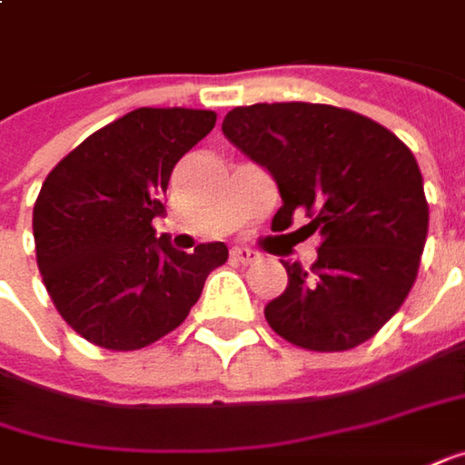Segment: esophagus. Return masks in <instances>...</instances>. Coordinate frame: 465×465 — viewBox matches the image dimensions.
I'll return each mask as SVG.
<instances>
[{
    "mask_svg": "<svg viewBox=\"0 0 465 465\" xmlns=\"http://www.w3.org/2000/svg\"><path fill=\"white\" fill-rule=\"evenodd\" d=\"M232 257L236 260V262H242V264L257 262V260H260V257H257V252H254V249H249V247H233Z\"/></svg>",
    "mask_w": 465,
    "mask_h": 465,
    "instance_id": "obj_1",
    "label": "esophagus"
}]
</instances>
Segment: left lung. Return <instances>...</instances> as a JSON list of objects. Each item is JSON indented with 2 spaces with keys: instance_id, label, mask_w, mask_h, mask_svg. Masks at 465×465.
I'll return each mask as SVG.
<instances>
[{
  "instance_id": "left-lung-1",
  "label": "left lung",
  "mask_w": 465,
  "mask_h": 465,
  "mask_svg": "<svg viewBox=\"0 0 465 465\" xmlns=\"http://www.w3.org/2000/svg\"><path fill=\"white\" fill-rule=\"evenodd\" d=\"M223 136L278 183L272 229L296 213L322 236L316 262H282L285 293L264 306L282 340L342 352L371 340L417 281L430 208L407 143L361 113L313 103L233 107Z\"/></svg>"
}]
</instances>
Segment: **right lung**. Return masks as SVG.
<instances>
[{"instance_id":"1","label":"right lung","mask_w":465,"mask_h":465,"mask_svg":"<svg viewBox=\"0 0 465 465\" xmlns=\"http://www.w3.org/2000/svg\"><path fill=\"white\" fill-rule=\"evenodd\" d=\"M216 125L213 110L138 107L48 172L33 208L35 260L56 312L87 342L131 352L187 319L223 242L193 254L153 236L174 164Z\"/></svg>"}]
</instances>
